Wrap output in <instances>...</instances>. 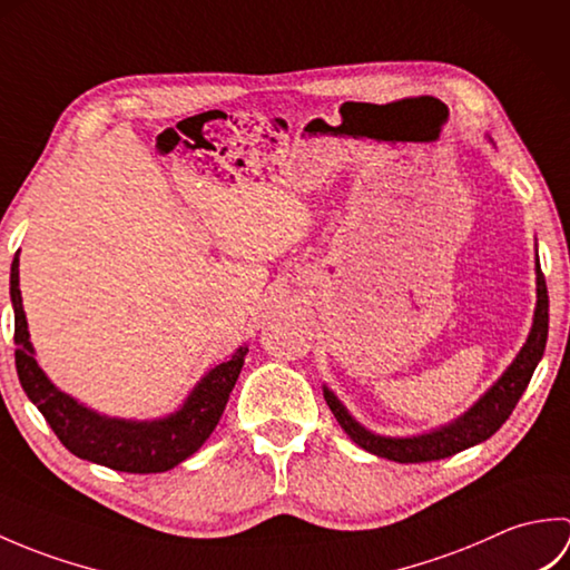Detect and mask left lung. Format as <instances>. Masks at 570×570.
<instances>
[{"instance_id": "left-lung-1", "label": "left lung", "mask_w": 570, "mask_h": 570, "mask_svg": "<svg viewBox=\"0 0 570 570\" xmlns=\"http://www.w3.org/2000/svg\"><path fill=\"white\" fill-rule=\"evenodd\" d=\"M547 337H549V292H547V278H543L539 259H537V311H534V323H531L524 347L519 350V355L514 357L512 365L502 372V377L494 382L463 416H458L455 421L448 423V426H441L421 435H406V439H392V435L372 433L362 426V423H357L347 414V409L341 404V399H337L328 386H323V396L325 402H328L333 416L343 426V431L360 448H365L367 453L394 460V463H429V460L455 455L470 445L488 441L492 433L500 431L502 423L510 419L519 399H522L531 374H534L539 360L543 357Z\"/></svg>"}]
</instances>
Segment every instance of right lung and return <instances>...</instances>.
<instances>
[{"instance_id": "obj_1", "label": "right lung", "mask_w": 570, "mask_h": 570, "mask_svg": "<svg viewBox=\"0 0 570 570\" xmlns=\"http://www.w3.org/2000/svg\"><path fill=\"white\" fill-rule=\"evenodd\" d=\"M9 294L11 306H14V357L19 382L48 421V426L58 435V441L72 455L119 472L149 475V472H166L184 463L208 441V435L223 416L239 370L245 365L247 345H242L227 362L205 374L176 414L154 421L110 419L60 392L36 362L33 345L29 341L27 313L21 306L19 252L11 262Z\"/></svg>"}]
</instances>
